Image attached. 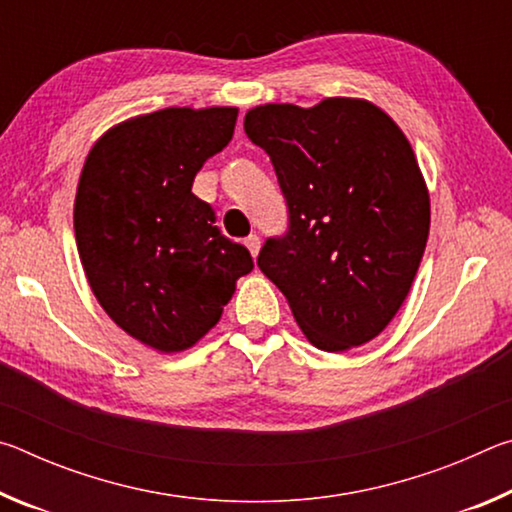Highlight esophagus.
Segmentation results:
<instances>
[{
    "label": "esophagus",
    "mask_w": 512,
    "mask_h": 512,
    "mask_svg": "<svg viewBox=\"0 0 512 512\" xmlns=\"http://www.w3.org/2000/svg\"><path fill=\"white\" fill-rule=\"evenodd\" d=\"M244 244H246V248L250 250V255L257 257V253H259V246H262V239H259L257 235H250V237H246V239H244Z\"/></svg>",
    "instance_id": "esophagus-1"
}]
</instances>
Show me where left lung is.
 Returning a JSON list of instances; mask_svg holds the SVG:
<instances>
[{"label":"left lung","instance_id":"1","mask_svg":"<svg viewBox=\"0 0 512 512\" xmlns=\"http://www.w3.org/2000/svg\"><path fill=\"white\" fill-rule=\"evenodd\" d=\"M244 131L273 162L289 230L257 266L284 293L309 343L345 352L400 311L429 237V192L400 126L363 99L314 108L266 103Z\"/></svg>","mask_w":512,"mask_h":512}]
</instances>
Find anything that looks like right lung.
<instances>
[{"instance_id":"obj_1","label":"right lung","mask_w":512,"mask_h":512,"mask_svg":"<svg viewBox=\"0 0 512 512\" xmlns=\"http://www.w3.org/2000/svg\"><path fill=\"white\" fill-rule=\"evenodd\" d=\"M237 108H164L121 121L85 158L74 232L85 277L115 323L149 348H192L219 323L248 248L194 196L203 164L232 140Z\"/></svg>"}]
</instances>
